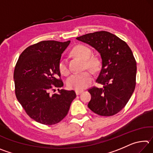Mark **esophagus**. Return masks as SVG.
I'll return each mask as SVG.
<instances>
[{
    "instance_id": "1",
    "label": "esophagus",
    "mask_w": 153,
    "mask_h": 153,
    "mask_svg": "<svg viewBox=\"0 0 153 153\" xmlns=\"http://www.w3.org/2000/svg\"><path fill=\"white\" fill-rule=\"evenodd\" d=\"M83 92V90H76V94L77 95H79Z\"/></svg>"
}]
</instances>
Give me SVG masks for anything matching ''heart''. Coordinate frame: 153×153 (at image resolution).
Segmentation results:
<instances>
[{
  "instance_id": "1",
  "label": "heart",
  "mask_w": 153,
  "mask_h": 153,
  "mask_svg": "<svg viewBox=\"0 0 153 153\" xmlns=\"http://www.w3.org/2000/svg\"><path fill=\"white\" fill-rule=\"evenodd\" d=\"M74 55L84 60L85 65L92 70H95L98 67V61L94 57H90L92 55V50L85 45H77L73 49ZM59 71L61 74L66 76L69 73V67L65 58L62 57L59 59L58 63ZM92 75L89 71L76 72L70 75L67 79L66 84L69 89L76 90H83L86 88L92 81Z\"/></svg>"
}]
</instances>
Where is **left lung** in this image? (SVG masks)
Segmentation results:
<instances>
[{
	"instance_id": "obj_1",
	"label": "left lung",
	"mask_w": 153,
	"mask_h": 153,
	"mask_svg": "<svg viewBox=\"0 0 153 153\" xmlns=\"http://www.w3.org/2000/svg\"><path fill=\"white\" fill-rule=\"evenodd\" d=\"M77 40L87 43L99 52L102 67L97 84L101 88H90L91 100L88 107L100 116H113L124 108L134 91L136 61L125 41L106 31L87 33Z\"/></svg>"
}]
</instances>
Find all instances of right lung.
Segmentation results:
<instances>
[{"mask_svg": "<svg viewBox=\"0 0 153 153\" xmlns=\"http://www.w3.org/2000/svg\"><path fill=\"white\" fill-rule=\"evenodd\" d=\"M70 41H41L28 46L21 54L15 67V92L30 118L46 126L55 125L67 115L76 97L74 90L63 86L58 63ZM58 88L59 93L50 94Z\"/></svg>", "mask_w": 153, "mask_h": 153, "instance_id": "1", "label": "right lung"}]
</instances>
